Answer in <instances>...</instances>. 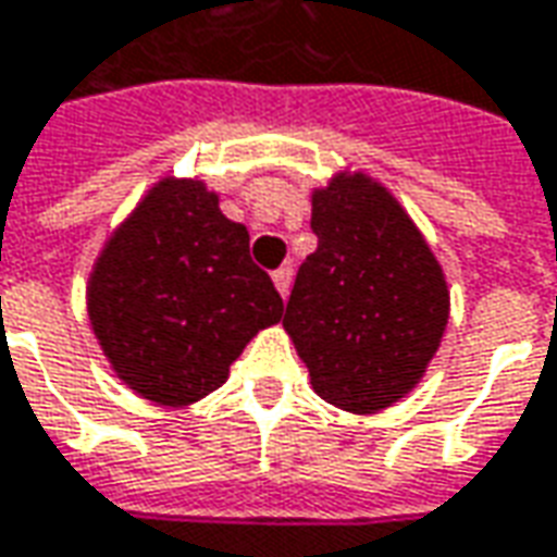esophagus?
Returning <instances> with one entry per match:
<instances>
[{
  "instance_id": "obj_1",
  "label": "esophagus",
  "mask_w": 557,
  "mask_h": 557,
  "mask_svg": "<svg viewBox=\"0 0 557 557\" xmlns=\"http://www.w3.org/2000/svg\"><path fill=\"white\" fill-rule=\"evenodd\" d=\"M290 275H294V270H290V267H282V270L272 272V282H275V290H278L282 297H287V290H290Z\"/></svg>"
}]
</instances>
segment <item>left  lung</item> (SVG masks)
Returning <instances> with one entry per match:
<instances>
[{
  "mask_svg": "<svg viewBox=\"0 0 557 557\" xmlns=\"http://www.w3.org/2000/svg\"><path fill=\"white\" fill-rule=\"evenodd\" d=\"M315 255L285 330L321 400L373 416L428 373L448 324V282L416 221L382 182L339 169L312 190Z\"/></svg>",
  "mask_w": 557,
  "mask_h": 557,
  "instance_id": "left-lung-1",
  "label": "left lung"
}]
</instances>
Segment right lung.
<instances>
[{"instance_id": "right-lung-1", "label": "right lung", "mask_w": 557, "mask_h": 557, "mask_svg": "<svg viewBox=\"0 0 557 557\" xmlns=\"http://www.w3.org/2000/svg\"><path fill=\"white\" fill-rule=\"evenodd\" d=\"M285 302L248 255V230L202 178L163 175L114 227L87 278V315L114 375L141 400L184 409Z\"/></svg>"}]
</instances>
